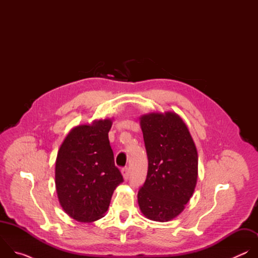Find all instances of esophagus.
Wrapping results in <instances>:
<instances>
[{
  "label": "esophagus",
  "mask_w": 258,
  "mask_h": 258,
  "mask_svg": "<svg viewBox=\"0 0 258 258\" xmlns=\"http://www.w3.org/2000/svg\"><path fill=\"white\" fill-rule=\"evenodd\" d=\"M121 172H122V175H123L124 179L127 180L128 177H130V169L127 167H124V168L121 169Z\"/></svg>",
  "instance_id": "34e87169"
}]
</instances>
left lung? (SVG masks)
<instances>
[{"mask_svg": "<svg viewBox=\"0 0 258 258\" xmlns=\"http://www.w3.org/2000/svg\"><path fill=\"white\" fill-rule=\"evenodd\" d=\"M148 171L138 192L143 214L168 222L190 200L197 181L198 155L187 125L173 112L141 118Z\"/></svg>", "mask_w": 258, "mask_h": 258, "instance_id": "obj_1", "label": "left lung"}]
</instances>
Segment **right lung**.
<instances>
[{
    "label": "right lung",
    "instance_id": "obj_1",
    "mask_svg": "<svg viewBox=\"0 0 258 258\" xmlns=\"http://www.w3.org/2000/svg\"><path fill=\"white\" fill-rule=\"evenodd\" d=\"M111 125L110 119L80 125L68 134L59 149L55 169L59 202L78 222L101 218L115 188L123 181L108 139Z\"/></svg>",
    "mask_w": 258,
    "mask_h": 258
}]
</instances>
